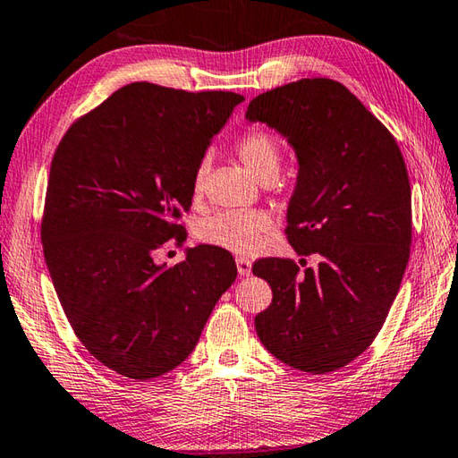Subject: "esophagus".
I'll list each match as a JSON object with an SVG mask.
<instances>
[{
    "label": "esophagus",
    "mask_w": 458,
    "mask_h": 458,
    "mask_svg": "<svg viewBox=\"0 0 458 458\" xmlns=\"http://www.w3.org/2000/svg\"><path fill=\"white\" fill-rule=\"evenodd\" d=\"M235 261H237V271L241 277H249V275H251V261L245 257H237Z\"/></svg>",
    "instance_id": "34e87169"
}]
</instances>
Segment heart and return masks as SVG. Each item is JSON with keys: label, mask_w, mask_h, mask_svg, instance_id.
Here are the masks:
<instances>
[{"label": "heart", "mask_w": 458, "mask_h": 458, "mask_svg": "<svg viewBox=\"0 0 458 458\" xmlns=\"http://www.w3.org/2000/svg\"><path fill=\"white\" fill-rule=\"evenodd\" d=\"M237 157L255 179L263 183L275 179L281 167L279 141L263 129H251L239 137ZM207 161H201L193 177V193L201 195L205 187ZM271 229V219L261 211H223L201 223L199 237L205 243L217 245L233 253H255L263 245L265 233Z\"/></svg>", "instance_id": "1"}]
</instances>
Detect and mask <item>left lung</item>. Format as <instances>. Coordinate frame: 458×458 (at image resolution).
Instances as JSON below:
<instances>
[{
    "instance_id": "1",
    "label": "left lung",
    "mask_w": 458,
    "mask_h": 458,
    "mask_svg": "<svg viewBox=\"0 0 458 458\" xmlns=\"http://www.w3.org/2000/svg\"><path fill=\"white\" fill-rule=\"evenodd\" d=\"M247 122L281 133L299 174L287 237L321 261L261 259L273 301L255 317L281 363L325 375L355 360L381 331L411 253V183L394 137L339 81L299 80L257 95Z\"/></svg>"
}]
</instances>
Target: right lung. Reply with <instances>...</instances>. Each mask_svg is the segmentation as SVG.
Segmentation results:
<instances>
[{"instance_id":"obj_1","label":"right lung","mask_w":458,"mask_h":458,"mask_svg":"<svg viewBox=\"0 0 458 458\" xmlns=\"http://www.w3.org/2000/svg\"><path fill=\"white\" fill-rule=\"evenodd\" d=\"M243 95L135 81L67 129L49 169L41 243L69 325L115 373L149 381L191 355L237 277L229 251L197 245L155 263L215 135Z\"/></svg>"}]
</instances>
